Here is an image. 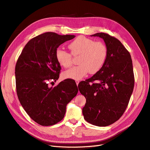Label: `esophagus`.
<instances>
[{
	"label": "esophagus",
	"mask_w": 150,
	"mask_h": 150,
	"mask_svg": "<svg viewBox=\"0 0 150 150\" xmlns=\"http://www.w3.org/2000/svg\"><path fill=\"white\" fill-rule=\"evenodd\" d=\"M75 81H76V84H77V86H78V84H79V80H76Z\"/></svg>",
	"instance_id": "34e87169"
}]
</instances>
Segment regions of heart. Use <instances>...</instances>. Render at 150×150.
Segmentation results:
<instances>
[{"label": "heart", "instance_id": "b5f03b06", "mask_svg": "<svg viewBox=\"0 0 150 150\" xmlns=\"http://www.w3.org/2000/svg\"><path fill=\"white\" fill-rule=\"evenodd\" d=\"M71 54L74 57L79 56L78 66L66 71L63 73L65 78L79 80L87 73L95 74L99 71L105 62L108 50L106 45L101 42L84 36H79L68 45ZM58 63L64 68L72 65V57L70 53L58 49L56 52Z\"/></svg>", "mask_w": 150, "mask_h": 150}]
</instances>
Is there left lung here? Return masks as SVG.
I'll return each mask as SVG.
<instances>
[{"label": "left lung", "instance_id": "8db88e82", "mask_svg": "<svg viewBox=\"0 0 150 150\" xmlns=\"http://www.w3.org/2000/svg\"><path fill=\"white\" fill-rule=\"evenodd\" d=\"M91 36L103 39L108 53L101 69L79 83V91L86 98L82 114L88 123L105 127L117 121L128 105L134 87L132 61L116 38L103 33Z\"/></svg>", "mask_w": 150, "mask_h": 150}]
</instances>
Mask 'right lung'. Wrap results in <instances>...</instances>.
<instances>
[{"mask_svg":"<svg viewBox=\"0 0 150 150\" xmlns=\"http://www.w3.org/2000/svg\"><path fill=\"white\" fill-rule=\"evenodd\" d=\"M74 35L47 32L30 40L15 67L16 87L20 102L33 121L43 126L54 125L64 116L67 106L78 92L75 81L65 79L51 87L59 78L60 64L58 47Z\"/></svg>","mask_w":150,"mask_h":150,"instance_id":"1","label":"right lung"}]
</instances>
